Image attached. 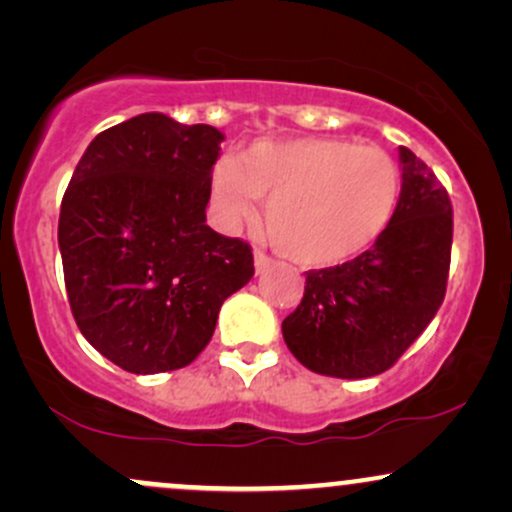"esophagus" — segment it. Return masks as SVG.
<instances>
[{"mask_svg":"<svg viewBox=\"0 0 512 512\" xmlns=\"http://www.w3.org/2000/svg\"><path fill=\"white\" fill-rule=\"evenodd\" d=\"M269 267H272V257L264 255L262 250H255V272L262 274V272H267Z\"/></svg>","mask_w":512,"mask_h":512,"instance_id":"34e87169","label":"esophagus"}]
</instances>
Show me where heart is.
<instances>
[{
	"label": "heart",
	"instance_id": "b5f03b06",
	"mask_svg": "<svg viewBox=\"0 0 512 512\" xmlns=\"http://www.w3.org/2000/svg\"><path fill=\"white\" fill-rule=\"evenodd\" d=\"M211 202L221 226L255 219L267 199L272 243L308 267L366 252L390 226L399 202L397 163L378 146L301 137L257 142L211 168Z\"/></svg>",
	"mask_w": 512,
	"mask_h": 512
}]
</instances>
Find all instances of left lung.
I'll list each match as a JSON object with an SVG mask.
<instances>
[{
    "label": "left lung",
    "mask_w": 512,
    "mask_h": 512,
    "mask_svg": "<svg viewBox=\"0 0 512 512\" xmlns=\"http://www.w3.org/2000/svg\"><path fill=\"white\" fill-rule=\"evenodd\" d=\"M402 190L390 226L356 260L305 272L303 301L281 322L291 354L313 373H385L445 298L452 207L431 168L399 146Z\"/></svg>",
    "instance_id": "8db88e82"
}]
</instances>
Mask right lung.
<instances>
[{"mask_svg": "<svg viewBox=\"0 0 512 512\" xmlns=\"http://www.w3.org/2000/svg\"><path fill=\"white\" fill-rule=\"evenodd\" d=\"M223 132L144 113L98 134L60 209L64 284L88 344L137 375L187 366L223 301L255 274L250 245L207 226Z\"/></svg>", "mask_w": 512, "mask_h": 512, "instance_id": "obj_1", "label": "right lung"}]
</instances>
